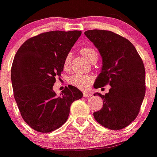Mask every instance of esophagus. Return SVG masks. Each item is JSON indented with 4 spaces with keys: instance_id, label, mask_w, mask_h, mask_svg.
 Returning a JSON list of instances; mask_svg holds the SVG:
<instances>
[{
    "instance_id": "34e87169",
    "label": "esophagus",
    "mask_w": 157,
    "mask_h": 157,
    "mask_svg": "<svg viewBox=\"0 0 157 157\" xmlns=\"http://www.w3.org/2000/svg\"><path fill=\"white\" fill-rule=\"evenodd\" d=\"M83 96L85 97V98H88V97L92 96V94L90 92H84V93H83Z\"/></svg>"
}]
</instances>
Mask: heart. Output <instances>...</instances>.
I'll list each match as a JSON object with an SVG mask.
<instances>
[{"label": "heart", "mask_w": 157, "mask_h": 157, "mask_svg": "<svg viewBox=\"0 0 157 157\" xmlns=\"http://www.w3.org/2000/svg\"><path fill=\"white\" fill-rule=\"evenodd\" d=\"M81 53L85 59H87L90 62L98 59V52L93 48L90 47L82 48L81 49ZM70 63H71V53H68L66 55L63 59V68L65 70L69 69ZM92 81H93V76L86 74H74L69 78L70 84L81 90H85L90 87Z\"/></svg>", "instance_id": "1"}]
</instances>
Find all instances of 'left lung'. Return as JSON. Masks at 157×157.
Listing matches in <instances>:
<instances>
[{
    "label": "left lung",
    "instance_id": "obj_1",
    "mask_svg": "<svg viewBox=\"0 0 157 157\" xmlns=\"http://www.w3.org/2000/svg\"><path fill=\"white\" fill-rule=\"evenodd\" d=\"M85 34L93 42L102 58L101 72L94 88L109 85V93L99 95L103 107L94 112V118L110 130H121L133 122L144 98L145 68L141 57L131 42L119 34L90 30Z\"/></svg>",
    "mask_w": 157,
    "mask_h": 157
}]
</instances>
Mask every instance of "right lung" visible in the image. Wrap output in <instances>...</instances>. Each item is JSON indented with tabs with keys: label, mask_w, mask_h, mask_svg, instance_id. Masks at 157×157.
Segmentation results:
<instances>
[{
	"label": "right lung",
	"mask_w": 157,
	"mask_h": 157,
	"mask_svg": "<svg viewBox=\"0 0 157 157\" xmlns=\"http://www.w3.org/2000/svg\"><path fill=\"white\" fill-rule=\"evenodd\" d=\"M81 31L53 30L27 39L17 50L11 67L13 96L25 123L38 132L49 133L67 121L70 106L83 94L68 85L56 96V78H60L63 59Z\"/></svg>",
	"instance_id": "add662e5"
}]
</instances>
